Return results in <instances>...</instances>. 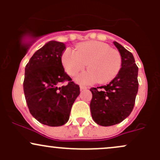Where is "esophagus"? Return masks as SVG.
Instances as JSON below:
<instances>
[{"mask_svg": "<svg viewBox=\"0 0 160 160\" xmlns=\"http://www.w3.org/2000/svg\"><path fill=\"white\" fill-rule=\"evenodd\" d=\"M80 90H87V87H84V86H80Z\"/></svg>", "mask_w": 160, "mask_h": 160, "instance_id": "esophagus-1", "label": "esophagus"}]
</instances>
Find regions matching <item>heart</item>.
Wrapping results in <instances>:
<instances>
[{
  "mask_svg": "<svg viewBox=\"0 0 160 160\" xmlns=\"http://www.w3.org/2000/svg\"><path fill=\"white\" fill-rule=\"evenodd\" d=\"M61 62L67 73L77 75L86 67L89 70L80 74L77 81L90 85L99 82L107 83L116 77L122 69V58L118 50L101 42L90 41L79 44L76 51L67 48L61 56Z\"/></svg>",
  "mask_w": 160,
  "mask_h": 160,
  "instance_id": "heart-1",
  "label": "heart"
}]
</instances>
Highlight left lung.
Segmentation results:
<instances>
[{
  "instance_id": "1",
  "label": "left lung",
  "mask_w": 160,
  "mask_h": 160,
  "mask_svg": "<svg viewBox=\"0 0 160 160\" xmlns=\"http://www.w3.org/2000/svg\"><path fill=\"white\" fill-rule=\"evenodd\" d=\"M122 58L116 77L107 85L92 88L90 107L93 121L101 126H111L125 120L135 106L138 89V67L133 55L114 42Z\"/></svg>"
}]
</instances>
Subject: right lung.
Masks as SVG:
<instances>
[{
    "instance_id": "add662e5",
    "label": "right lung",
    "mask_w": 160,
    "mask_h": 160,
    "mask_svg": "<svg viewBox=\"0 0 160 160\" xmlns=\"http://www.w3.org/2000/svg\"><path fill=\"white\" fill-rule=\"evenodd\" d=\"M65 44L50 41L37 50L25 66L23 89L27 105L37 121L48 126H61L70 118L80 87L64 71L61 56ZM67 82L66 85L61 83Z\"/></svg>"
}]
</instances>
